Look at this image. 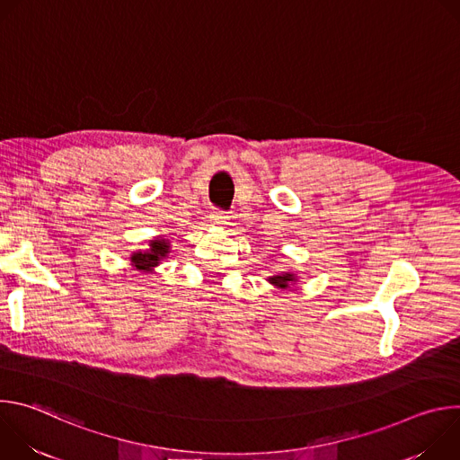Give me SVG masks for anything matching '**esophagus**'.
<instances>
[{"instance_id":"34e87169","label":"esophagus","mask_w":460,"mask_h":460,"mask_svg":"<svg viewBox=\"0 0 460 460\" xmlns=\"http://www.w3.org/2000/svg\"><path fill=\"white\" fill-rule=\"evenodd\" d=\"M209 218H211V224H215V226H226L229 220V215L222 209H213Z\"/></svg>"}]
</instances>
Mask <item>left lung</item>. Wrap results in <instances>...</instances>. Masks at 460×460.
<instances>
[{
  "mask_svg": "<svg viewBox=\"0 0 460 460\" xmlns=\"http://www.w3.org/2000/svg\"><path fill=\"white\" fill-rule=\"evenodd\" d=\"M293 280H295V277H293L291 273H284V275H277V277H271V279H270V282H271L273 286H279V288H282V289H286Z\"/></svg>",
  "mask_w": 460,
  "mask_h": 460,
  "instance_id": "8db88e82",
  "label": "left lung"
}]
</instances>
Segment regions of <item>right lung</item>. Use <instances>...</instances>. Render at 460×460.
I'll use <instances>...</instances> for the list:
<instances>
[{
	"mask_svg": "<svg viewBox=\"0 0 460 460\" xmlns=\"http://www.w3.org/2000/svg\"><path fill=\"white\" fill-rule=\"evenodd\" d=\"M169 252V243L167 240H153L151 242V249L149 251H140L133 254V264L137 270L140 271H151L153 268H156L160 264V260L165 258Z\"/></svg>",
	"mask_w": 460,
	"mask_h": 460,
	"instance_id": "1",
	"label": "right lung"
}]
</instances>
